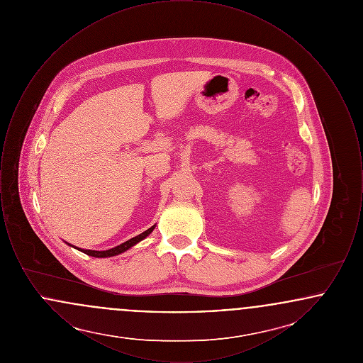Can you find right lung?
<instances>
[{
  "label": "right lung",
  "instance_id": "right-lung-1",
  "mask_svg": "<svg viewBox=\"0 0 363 363\" xmlns=\"http://www.w3.org/2000/svg\"><path fill=\"white\" fill-rule=\"evenodd\" d=\"M154 228H155V225H152V227H150L148 230H145L144 233H141V234H138L136 237H133V238H130L129 241L123 242L121 245H118V246H116V247H113V249H108V250H88V249H80V247H76V246H73L74 249H77V250H80V252H83V253H86L88 256H92V257H99V259H104V257H113V256H117V255H121L123 252H126L128 249H130L132 246H135L136 243H138L140 241H143L145 237H148L152 231H154ZM70 245V243H68ZM72 246V245H70Z\"/></svg>",
  "mask_w": 363,
  "mask_h": 363
}]
</instances>
